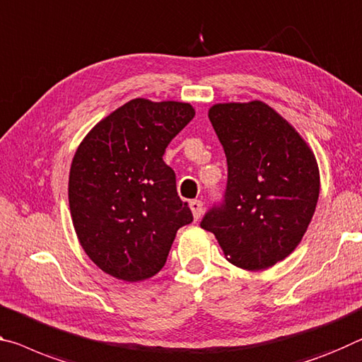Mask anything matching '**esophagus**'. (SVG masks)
<instances>
[{
  "mask_svg": "<svg viewBox=\"0 0 362 362\" xmlns=\"http://www.w3.org/2000/svg\"><path fill=\"white\" fill-rule=\"evenodd\" d=\"M188 206H190V209H192L193 219L198 221L203 214V203L199 202V199H193V202H190V204H188Z\"/></svg>",
  "mask_w": 362,
  "mask_h": 362,
  "instance_id": "1",
  "label": "esophagus"
}]
</instances>
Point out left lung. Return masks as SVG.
I'll return each mask as SVG.
<instances>
[{"mask_svg":"<svg viewBox=\"0 0 362 362\" xmlns=\"http://www.w3.org/2000/svg\"><path fill=\"white\" fill-rule=\"evenodd\" d=\"M209 120L227 156L226 199L202 227L216 235L227 261L264 271L300 245L319 199V165L311 148L259 100L217 103Z\"/></svg>","mask_w":362,"mask_h":362,"instance_id":"obj_1","label":"left lung"}]
</instances>
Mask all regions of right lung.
<instances>
[{
    "mask_svg": "<svg viewBox=\"0 0 362 362\" xmlns=\"http://www.w3.org/2000/svg\"><path fill=\"white\" fill-rule=\"evenodd\" d=\"M193 117L190 103L135 98L101 119L78 145L69 208L80 245L103 272L124 282L153 277L177 230L193 221L163 160Z\"/></svg>",
    "mask_w": 362,
    "mask_h": 362,
    "instance_id": "1",
    "label": "right lung"
}]
</instances>
